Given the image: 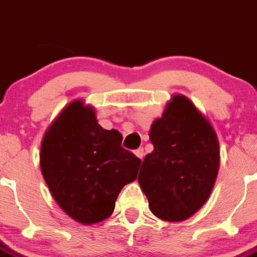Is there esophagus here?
<instances>
[{"label":"esophagus","instance_id":"obj_1","mask_svg":"<svg viewBox=\"0 0 257 257\" xmlns=\"http://www.w3.org/2000/svg\"><path fill=\"white\" fill-rule=\"evenodd\" d=\"M135 155L138 156L139 159H141V160H143L144 155H145V154H144V149L140 148V149H138V150H135Z\"/></svg>","mask_w":257,"mask_h":257}]
</instances>
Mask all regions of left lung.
Instances as JSON below:
<instances>
[{"mask_svg":"<svg viewBox=\"0 0 257 257\" xmlns=\"http://www.w3.org/2000/svg\"><path fill=\"white\" fill-rule=\"evenodd\" d=\"M153 153L145 156L139 184L158 218L180 222L208 200L219 169L213 126L190 99L174 94L150 127Z\"/></svg>","mask_w":257,"mask_h":257,"instance_id":"obj_1","label":"left lung"}]
</instances>
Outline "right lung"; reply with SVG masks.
<instances>
[{"label": "right lung", "instance_id": "obj_1", "mask_svg": "<svg viewBox=\"0 0 257 257\" xmlns=\"http://www.w3.org/2000/svg\"><path fill=\"white\" fill-rule=\"evenodd\" d=\"M117 130H104L96 109L75 99L44 134L40 168L58 206L74 221L94 224L113 213L122 188L138 177L141 160L121 146Z\"/></svg>", "mask_w": 257, "mask_h": 257}]
</instances>
